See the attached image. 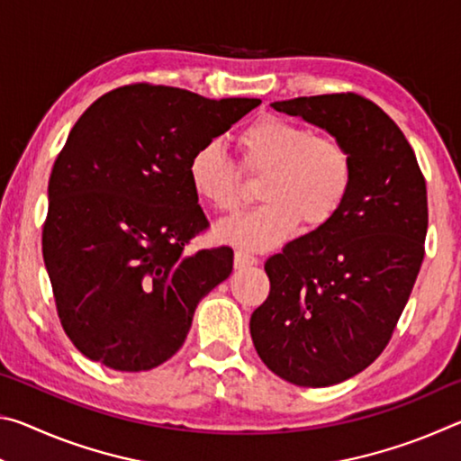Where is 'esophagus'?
<instances>
[{"label": "esophagus", "mask_w": 461, "mask_h": 461, "mask_svg": "<svg viewBox=\"0 0 461 461\" xmlns=\"http://www.w3.org/2000/svg\"><path fill=\"white\" fill-rule=\"evenodd\" d=\"M256 262H258V260H256L252 254L244 252V249H236V256H233V264H236L238 270L248 268V267H254Z\"/></svg>", "instance_id": "obj_1"}]
</instances>
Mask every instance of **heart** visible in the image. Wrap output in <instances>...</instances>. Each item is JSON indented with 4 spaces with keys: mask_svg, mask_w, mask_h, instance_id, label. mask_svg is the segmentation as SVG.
<instances>
[{
    "mask_svg": "<svg viewBox=\"0 0 461 461\" xmlns=\"http://www.w3.org/2000/svg\"><path fill=\"white\" fill-rule=\"evenodd\" d=\"M241 162L264 173L252 212L221 223L217 233L231 244L264 252L291 238L305 220L319 228L338 215L354 183V160L335 138L280 115H260L240 131ZM189 181L197 197L221 213L240 207V175L217 140L201 144L189 158Z\"/></svg>",
    "mask_w": 461,
    "mask_h": 461,
    "instance_id": "heart-1",
    "label": "heart"
}]
</instances>
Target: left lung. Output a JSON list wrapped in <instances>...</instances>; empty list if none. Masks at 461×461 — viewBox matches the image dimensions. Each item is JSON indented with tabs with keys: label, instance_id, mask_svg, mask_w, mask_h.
Instances as JSON below:
<instances>
[{
	"label": "left lung",
	"instance_id": "obj_1",
	"mask_svg": "<svg viewBox=\"0 0 461 461\" xmlns=\"http://www.w3.org/2000/svg\"><path fill=\"white\" fill-rule=\"evenodd\" d=\"M348 148L354 183L330 221L270 256V294L249 319L256 352L296 386L339 384L386 348L425 256L427 189L415 152L356 93L275 101Z\"/></svg>",
	"mask_w": 461,
	"mask_h": 461
}]
</instances>
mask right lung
<instances>
[{
	"instance_id": "right-lung-1",
	"label": "right lung",
	"mask_w": 461,
	"mask_h": 461,
	"mask_svg": "<svg viewBox=\"0 0 461 461\" xmlns=\"http://www.w3.org/2000/svg\"><path fill=\"white\" fill-rule=\"evenodd\" d=\"M258 105L140 83L77 120L52 167L42 254L62 330L89 360L122 372L167 362L231 275V248L185 249L209 225L186 168Z\"/></svg>"
}]
</instances>
